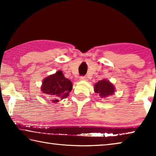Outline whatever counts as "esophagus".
<instances>
[{
	"label": "esophagus",
	"mask_w": 156,
	"mask_h": 156,
	"mask_svg": "<svg viewBox=\"0 0 156 156\" xmlns=\"http://www.w3.org/2000/svg\"><path fill=\"white\" fill-rule=\"evenodd\" d=\"M80 79L82 80H87V76H81L80 77Z\"/></svg>",
	"instance_id": "esophagus-1"
}]
</instances>
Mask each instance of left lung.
<instances>
[{"instance_id": "left-lung-1", "label": "left lung", "mask_w": 156, "mask_h": 156, "mask_svg": "<svg viewBox=\"0 0 156 156\" xmlns=\"http://www.w3.org/2000/svg\"><path fill=\"white\" fill-rule=\"evenodd\" d=\"M95 92L99 94L100 97L105 98L112 95L115 91V88L113 84L105 79L100 80L95 84Z\"/></svg>"}]
</instances>
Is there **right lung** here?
Returning a JSON list of instances; mask_svg holds the SVG:
<instances>
[{
	"instance_id": "1",
	"label": "right lung",
	"mask_w": 156,
	"mask_h": 156,
	"mask_svg": "<svg viewBox=\"0 0 156 156\" xmlns=\"http://www.w3.org/2000/svg\"><path fill=\"white\" fill-rule=\"evenodd\" d=\"M72 89V82L65 77L61 71L44 78L41 87L44 94L53 97V102H58L59 98H66Z\"/></svg>"
}]
</instances>
